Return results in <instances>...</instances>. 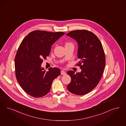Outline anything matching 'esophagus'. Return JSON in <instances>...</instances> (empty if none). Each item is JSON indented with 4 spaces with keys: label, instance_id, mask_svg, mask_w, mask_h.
<instances>
[{
    "label": "esophagus",
    "instance_id": "obj_1",
    "mask_svg": "<svg viewBox=\"0 0 126 126\" xmlns=\"http://www.w3.org/2000/svg\"><path fill=\"white\" fill-rule=\"evenodd\" d=\"M61 74L62 75H65L66 74V73L64 70H62L61 71Z\"/></svg>",
    "mask_w": 126,
    "mask_h": 126
}]
</instances>
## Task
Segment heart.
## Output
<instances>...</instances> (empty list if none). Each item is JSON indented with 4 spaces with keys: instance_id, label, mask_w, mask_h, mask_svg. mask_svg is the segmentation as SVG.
Segmentation results:
<instances>
[{
    "instance_id": "b5f03b06",
    "label": "heart",
    "mask_w": 126,
    "mask_h": 126,
    "mask_svg": "<svg viewBox=\"0 0 126 126\" xmlns=\"http://www.w3.org/2000/svg\"><path fill=\"white\" fill-rule=\"evenodd\" d=\"M71 44V43H67L66 44H66Z\"/></svg>"
}]
</instances>
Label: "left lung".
I'll use <instances>...</instances> for the list:
<instances>
[{
    "label": "left lung",
    "instance_id": "8db88e82",
    "mask_svg": "<svg viewBox=\"0 0 126 126\" xmlns=\"http://www.w3.org/2000/svg\"><path fill=\"white\" fill-rule=\"evenodd\" d=\"M66 35L78 43L80 61L76 65L81 69L76 74L73 71L67 72L72 80L67 88L74 94L83 95L94 89L101 78L106 64L104 49L98 38L89 31H72Z\"/></svg>",
    "mask_w": 126,
    "mask_h": 126
}]
</instances>
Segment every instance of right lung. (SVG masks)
I'll return each instance as SVG.
<instances>
[{
    "instance_id": "add662e5",
    "label": "right lung",
    "mask_w": 126,
    "mask_h": 126,
    "mask_svg": "<svg viewBox=\"0 0 126 126\" xmlns=\"http://www.w3.org/2000/svg\"><path fill=\"white\" fill-rule=\"evenodd\" d=\"M65 34L63 32L32 31L22 40L15 58V74L23 89L29 95L39 98L49 92L53 80L61 74L57 67L46 71L41 67L46 59L51 46Z\"/></svg>"
}]
</instances>
